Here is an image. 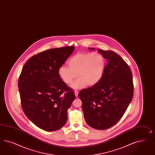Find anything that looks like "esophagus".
<instances>
[{
  "label": "esophagus",
  "instance_id": "1",
  "mask_svg": "<svg viewBox=\"0 0 155 155\" xmlns=\"http://www.w3.org/2000/svg\"><path fill=\"white\" fill-rule=\"evenodd\" d=\"M74 94H75V96H78V91H77V90H75V91H74Z\"/></svg>",
  "mask_w": 155,
  "mask_h": 155
}]
</instances>
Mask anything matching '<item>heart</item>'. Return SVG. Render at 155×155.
Returning a JSON list of instances; mask_svg holds the SVG:
<instances>
[{"label":"heart","mask_w":155,"mask_h":155,"mask_svg":"<svg viewBox=\"0 0 155 155\" xmlns=\"http://www.w3.org/2000/svg\"><path fill=\"white\" fill-rule=\"evenodd\" d=\"M68 67L61 66L58 71L60 79L67 84L73 83L77 77H79L72 87L84 88L87 84L92 86L98 83L104 72L105 62L103 56L97 52L77 53L68 61Z\"/></svg>","instance_id":"obj_1"}]
</instances>
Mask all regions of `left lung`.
I'll list each match as a JSON object with an SVG mask.
<instances>
[{"instance_id":"8db88e82","label":"left lung","mask_w":155,"mask_h":155,"mask_svg":"<svg viewBox=\"0 0 155 155\" xmlns=\"http://www.w3.org/2000/svg\"><path fill=\"white\" fill-rule=\"evenodd\" d=\"M90 50H95L89 48ZM107 60L100 81L80 91L84 117L90 127L105 130L118 121L132 101L133 75L127 63L112 51L98 50Z\"/></svg>"}]
</instances>
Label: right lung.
<instances>
[{"mask_svg": "<svg viewBox=\"0 0 155 155\" xmlns=\"http://www.w3.org/2000/svg\"><path fill=\"white\" fill-rule=\"evenodd\" d=\"M74 50L73 46L35 54L22 68L18 86L24 112L42 130H59L66 124L74 92L60 79L58 71Z\"/></svg>", "mask_w": 155, "mask_h": 155, "instance_id": "right-lung-1", "label": "right lung"}]
</instances>
